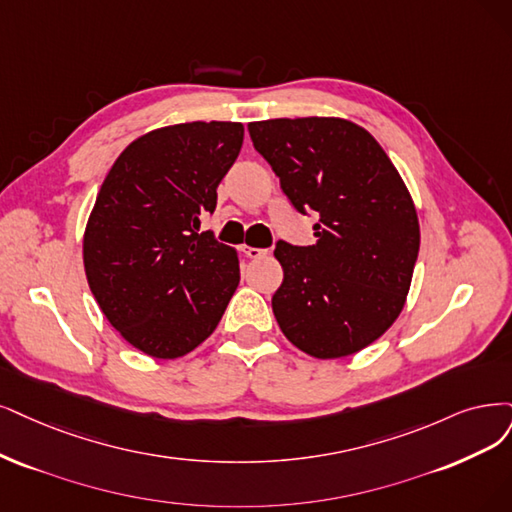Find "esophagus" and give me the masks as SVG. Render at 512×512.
I'll list each match as a JSON object with an SVG mask.
<instances>
[{"instance_id":"obj_1","label":"esophagus","mask_w":512,"mask_h":512,"mask_svg":"<svg viewBox=\"0 0 512 512\" xmlns=\"http://www.w3.org/2000/svg\"><path fill=\"white\" fill-rule=\"evenodd\" d=\"M240 251H242L246 257H251V259H261V257L268 255V249H255V246H249V244H242Z\"/></svg>"}]
</instances>
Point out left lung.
<instances>
[{
    "instance_id": "left-lung-1",
    "label": "left lung",
    "mask_w": 512,
    "mask_h": 512,
    "mask_svg": "<svg viewBox=\"0 0 512 512\" xmlns=\"http://www.w3.org/2000/svg\"><path fill=\"white\" fill-rule=\"evenodd\" d=\"M249 132L295 211L316 215L314 244L276 242L285 278L272 310L282 333L316 358L367 348L401 314L420 251L399 170L348 120L278 118Z\"/></svg>"
}]
</instances>
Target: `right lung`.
<instances>
[{"instance_id":"obj_1","label":"right lung","mask_w":512,"mask_h":512,"mask_svg":"<svg viewBox=\"0 0 512 512\" xmlns=\"http://www.w3.org/2000/svg\"><path fill=\"white\" fill-rule=\"evenodd\" d=\"M240 122L151 130L113 162L84 234L90 291L113 329L154 358L192 352L240 282L238 255L200 230L236 162Z\"/></svg>"}]
</instances>
